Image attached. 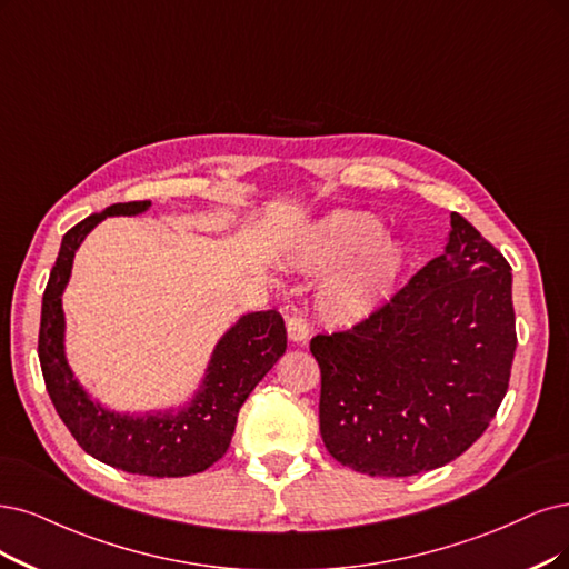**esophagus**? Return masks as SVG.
<instances>
[{"label": "esophagus", "instance_id": "1", "mask_svg": "<svg viewBox=\"0 0 569 569\" xmlns=\"http://www.w3.org/2000/svg\"><path fill=\"white\" fill-rule=\"evenodd\" d=\"M286 328H288V338L292 342H307L309 338V326L307 319L302 317V311H290V317L286 319Z\"/></svg>", "mask_w": 569, "mask_h": 569}]
</instances>
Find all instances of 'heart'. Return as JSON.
<instances>
[{
	"instance_id": "b5f03b06",
	"label": "heart",
	"mask_w": 569,
	"mask_h": 569,
	"mask_svg": "<svg viewBox=\"0 0 569 569\" xmlns=\"http://www.w3.org/2000/svg\"><path fill=\"white\" fill-rule=\"evenodd\" d=\"M298 262L313 271L342 268L326 281L319 311L328 323L349 326L363 319L393 286L403 252L380 234V224L363 213H340L311 231Z\"/></svg>"
}]
</instances>
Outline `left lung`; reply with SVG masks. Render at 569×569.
I'll use <instances>...</instances> for the list:
<instances>
[{
    "instance_id": "obj_1",
    "label": "left lung",
    "mask_w": 569,
    "mask_h": 569,
    "mask_svg": "<svg viewBox=\"0 0 569 569\" xmlns=\"http://www.w3.org/2000/svg\"><path fill=\"white\" fill-rule=\"evenodd\" d=\"M446 250L347 330L313 335L319 427L340 465L415 476L467 452L497 415L516 353L511 264L452 213Z\"/></svg>"
}]
</instances>
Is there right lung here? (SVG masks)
Listing matches in <instances>:
<instances>
[{
    "label": "right lung",
    "instance_id": "add662e5",
    "mask_svg": "<svg viewBox=\"0 0 569 569\" xmlns=\"http://www.w3.org/2000/svg\"><path fill=\"white\" fill-rule=\"evenodd\" d=\"M147 208L150 201L114 203L62 237L41 300L37 349L51 403L83 452L129 473L178 478L206 471L227 452L246 398L286 351V326L277 309L246 313L218 342L194 401L178 412L131 417L93 403L72 377L62 351L66 317L60 296L83 237L108 216H138Z\"/></svg>",
    "mask_w": 569,
    "mask_h": 569
}]
</instances>
